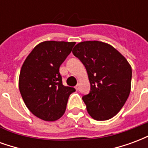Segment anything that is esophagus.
<instances>
[{
    "instance_id": "1",
    "label": "esophagus",
    "mask_w": 148,
    "mask_h": 148,
    "mask_svg": "<svg viewBox=\"0 0 148 148\" xmlns=\"http://www.w3.org/2000/svg\"><path fill=\"white\" fill-rule=\"evenodd\" d=\"M75 89H76L77 90H79V85H78V84H77V85H76V86H75Z\"/></svg>"
}]
</instances>
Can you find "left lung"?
<instances>
[{
	"label": "left lung",
	"instance_id": "left-lung-1",
	"mask_svg": "<svg viewBox=\"0 0 148 148\" xmlns=\"http://www.w3.org/2000/svg\"><path fill=\"white\" fill-rule=\"evenodd\" d=\"M73 54L86 69L90 93L82 100L89 114L97 121L113 117L126 102L132 82V68L111 45L100 41L77 43Z\"/></svg>",
	"mask_w": 148,
	"mask_h": 148
}]
</instances>
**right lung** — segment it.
<instances>
[{"label": "right lung", "mask_w": 148, "mask_h": 148, "mask_svg": "<svg viewBox=\"0 0 148 148\" xmlns=\"http://www.w3.org/2000/svg\"><path fill=\"white\" fill-rule=\"evenodd\" d=\"M75 42L45 41L32 51L21 67L19 89L25 105L36 116L55 121L64 114L75 89L62 85L59 67Z\"/></svg>", "instance_id": "1"}]
</instances>
